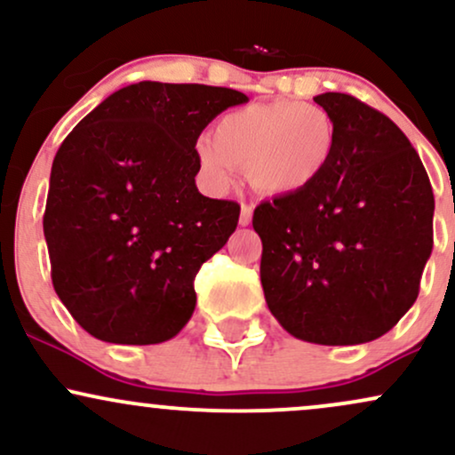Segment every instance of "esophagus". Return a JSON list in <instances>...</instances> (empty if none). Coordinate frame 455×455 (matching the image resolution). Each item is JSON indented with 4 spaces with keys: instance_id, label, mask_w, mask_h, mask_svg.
Listing matches in <instances>:
<instances>
[{
    "instance_id": "obj_1",
    "label": "esophagus",
    "mask_w": 455,
    "mask_h": 455,
    "mask_svg": "<svg viewBox=\"0 0 455 455\" xmlns=\"http://www.w3.org/2000/svg\"><path fill=\"white\" fill-rule=\"evenodd\" d=\"M250 222H252V207L242 205V216H239V224H242V227H248Z\"/></svg>"
}]
</instances>
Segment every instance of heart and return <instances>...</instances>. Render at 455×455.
<instances>
[{
    "label": "heart",
    "mask_w": 455,
    "mask_h": 455,
    "mask_svg": "<svg viewBox=\"0 0 455 455\" xmlns=\"http://www.w3.org/2000/svg\"><path fill=\"white\" fill-rule=\"evenodd\" d=\"M336 124L327 111L306 102H259L224 113L213 139L195 145L201 173L213 190L224 192L245 169L259 195L291 196L310 190L336 156Z\"/></svg>",
    "instance_id": "1"
}]
</instances>
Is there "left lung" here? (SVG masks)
I'll list each match as a JSON object with an SVG mask.
<instances>
[{"label":"left lung","mask_w":455,"mask_h":455,"mask_svg":"<svg viewBox=\"0 0 455 455\" xmlns=\"http://www.w3.org/2000/svg\"><path fill=\"white\" fill-rule=\"evenodd\" d=\"M336 124L331 166L310 190L254 210L260 284L291 336L372 342L409 312L432 254L435 195L404 132L348 93L315 98Z\"/></svg>","instance_id":"1"}]
</instances>
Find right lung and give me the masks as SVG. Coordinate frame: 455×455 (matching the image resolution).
<instances>
[{
  "label": "right lung",
  "instance_id": "right-lung-1",
  "mask_svg": "<svg viewBox=\"0 0 455 455\" xmlns=\"http://www.w3.org/2000/svg\"><path fill=\"white\" fill-rule=\"evenodd\" d=\"M248 96L140 81L78 122L57 149L44 212L55 293L93 338L160 344L196 306L195 275L228 242L233 201L203 196L196 139Z\"/></svg>",
  "mask_w": 455,
  "mask_h": 455
}]
</instances>
